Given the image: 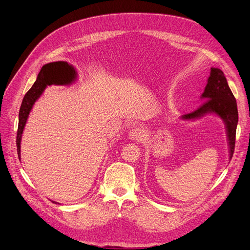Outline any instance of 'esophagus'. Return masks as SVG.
<instances>
[{
    "instance_id": "34e87169",
    "label": "esophagus",
    "mask_w": 250,
    "mask_h": 250,
    "mask_svg": "<svg viewBox=\"0 0 250 250\" xmlns=\"http://www.w3.org/2000/svg\"><path fill=\"white\" fill-rule=\"evenodd\" d=\"M128 138L133 141H143L146 138L145 130L141 127H134L128 134Z\"/></svg>"
}]
</instances>
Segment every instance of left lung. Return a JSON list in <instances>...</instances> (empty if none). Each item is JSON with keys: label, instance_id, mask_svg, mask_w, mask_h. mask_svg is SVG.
Returning a JSON list of instances; mask_svg holds the SVG:
<instances>
[{"label": "left lung", "instance_id": "left-lung-1", "mask_svg": "<svg viewBox=\"0 0 250 250\" xmlns=\"http://www.w3.org/2000/svg\"><path fill=\"white\" fill-rule=\"evenodd\" d=\"M204 103L201 106L188 114L181 116V120L190 121L196 120L208 113H215L219 115L226 125L229 158L233 157L235 148L236 127L238 124L237 103L227 83L226 77L220 69L212 68L211 74L208 79V84L202 94Z\"/></svg>", "mask_w": 250, "mask_h": 250}]
</instances>
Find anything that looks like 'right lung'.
<instances>
[{
  "mask_svg": "<svg viewBox=\"0 0 250 250\" xmlns=\"http://www.w3.org/2000/svg\"><path fill=\"white\" fill-rule=\"evenodd\" d=\"M75 78V70L67 62H54L44 64L39 72L36 81L32 87L25 94L21 107L19 110V124L17 130V153L19 159L21 158L20 154V144L24 126L27 122L28 115L32 109L35 101L41 97L42 92L47 85H65L70 84ZM55 203V202H54Z\"/></svg>",
  "mask_w": 250,
  "mask_h": 250,
  "instance_id": "obj_1",
  "label": "right lung"
}]
</instances>
